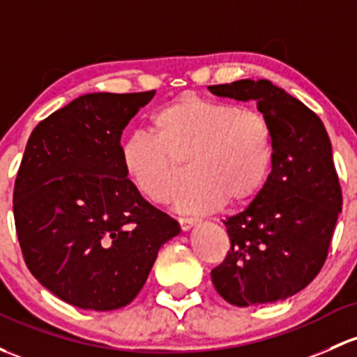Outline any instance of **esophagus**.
<instances>
[{
	"label": "esophagus",
	"mask_w": 357,
	"mask_h": 357,
	"mask_svg": "<svg viewBox=\"0 0 357 357\" xmlns=\"http://www.w3.org/2000/svg\"><path fill=\"white\" fill-rule=\"evenodd\" d=\"M179 222V227L183 229V231H188L195 226V224L198 222V219H191V217H181V219H178Z\"/></svg>",
	"instance_id": "1"
}]
</instances>
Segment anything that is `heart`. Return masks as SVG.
Listing matches in <instances>:
<instances>
[{
	"label": "heart",
	"instance_id": "b5f03b06",
	"mask_svg": "<svg viewBox=\"0 0 357 357\" xmlns=\"http://www.w3.org/2000/svg\"><path fill=\"white\" fill-rule=\"evenodd\" d=\"M152 133L137 131L121 145L126 178L150 202L171 200L186 162L191 185L174 200L183 213L248 204L267 181L273 135L260 111L188 93L155 112Z\"/></svg>",
	"mask_w": 357,
	"mask_h": 357
}]
</instances>
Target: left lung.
I'll return each mask as SVG.
<instances>
[{
	"mask_svg": "<svg viewBox=\"0 0 357 357\" xmlns=\"http://www.w3.org/2000/svg\"><path fill=\"white\" fill-rule=\"evenodd\" d=\"M219 97L257 100L273 135L267 183L246 210L224 220L231 248L210 272L234 306L284 301L305 289L327 260L342 190L321 119L268 80L210 85Z\"/></svg>",
	"mask_w": 357,
	"mask_h": 357,
	"instance_id": "obj_1",
	"label": "left lung"
}]
</instances>
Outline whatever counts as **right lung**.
<instances>
[{
	"label": "right lung",
	"mask_w": 357,
	"mask_h": 357,
	"mask_svg": "<svg viewBox=\"0 0 357 357\" xmlns=\"http://www.w3.org/2000/svg\"><path fill=\"white\" fill-rule=\"evenodd\" d=\"M155 90L80 96L39 123L15 179L24 260L54 296L82 310L130 305L179 224L131 186L121 133Z\"/></svg>",
	"instance_id": "1"
}]
</instances>
